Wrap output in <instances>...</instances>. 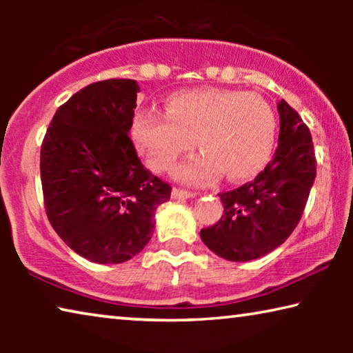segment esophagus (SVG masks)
<instances>
[{
	"mask_svg": "<svg viewBox=\"0 0 353 353\" xmlns=\"http://www.w3.org/2000/svg\"><path fill=\"white\" fill-rule=\"evenodd\" d=\"M172 199H188V198H194L196 193L194 191H188V190H182V188H172Z\"/></svg>",
	"mask_w": 353,
	"mask_h": 353,
	"instance_id": "34e87169",
	"label": "esophagus"
}]
</instances>
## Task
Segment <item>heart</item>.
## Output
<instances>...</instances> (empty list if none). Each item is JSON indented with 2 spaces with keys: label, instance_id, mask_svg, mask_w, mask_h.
Wrapping results in <instances>:
<instances>
[{
  "label": "heart",
  "instance_id": "heart-1",
  "mask_svg": "<svg viewBox=\"0 0 353 353\" xmlns=\"http://www.w3.org/2000/svg\"><path fill=\"white\" fill-rule=\"evenodd\" d=\"M276 117L255 93L202 88L177 93L166 115L146 110L134 121V139L154 171L168 170L182 154H202L174 170L179 181L207 183L223 172L229 181L255 176L270 159Z\"/></svg>",
  "mask_w": 353,
  "mask_h": 353
}]
</instances>
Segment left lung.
Here are the masks:
<instances>
[{
    "label": "left lung",
    "mask_w": 353,
    "mask_h": 353,
    "mask_svg": "<svg viewBox=\"0 0 353 353\" xmlns=\"http://www.w3.org/2000/svg\"><path fill=\"white\" fill-rule=\"evenodd\" d=\"M280 115L279 146L266 168L252 182L219 193L224 213L216 224L201 230V240L230 261H250L283 244L302 218L316 177L312 134L285 99Z\"/></svg>",
    "instance_id": "obj_1"
}]
</instances>
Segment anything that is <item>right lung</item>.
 Returning a JSON list of instances; mask_svg holds the SVG:
<instances>
[{
    "label": "right lung",
    "instance_id": "right-lung-1",
    "mask_svg": "<svg viewBox=\"0 0 353 353\" xmlns=\"http://www.w3.org/2000/svg\"><path fill=\"white\" fill-rule=\"evenodd\" d=\"M139 83H90L59 107L41 143L48 219L68 248L107 265L141 252L171 187L146 170L129 137Z\"/></svg>",
    "mask_w": 353,
    "mask_h": 353
}]
</instances>
